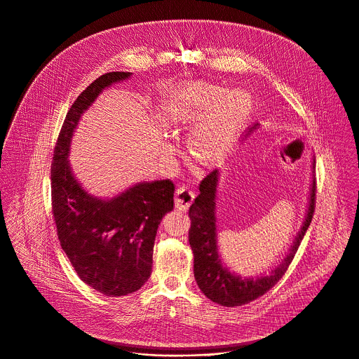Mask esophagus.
<instances>
[{"mask_svg": "<svg viewBox=\"0 0 359 359\" xmlns=\"http://www.w3.org/2000/svg\"><path fill=\"white\" fill-rule=\"evenodd\" d=\"M195 198V194L188 189L187 187H178L175 191V206L180 210H188L192 201Z\"/></svg>", "mask_w": 359, "mask_h": 359, "instance_id": "esophagus-1", "label": "esophagus"}]
</instances>
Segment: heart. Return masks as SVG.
Wrapping results in <instances>:
<instances>
[{
    "label": "heart",
    "instance_id": "1",
    "mask_svg": "<svg viewBox=\"0 0 359 359\" xmlns=\"http://www.w3.org/2000/svg\"><path fill=\"white\" fill-rule=\"evenodd\" d=\"M250 97L238 89L196 81L177 89L164 106V116L180 125H192L187 147L199 161L212 163L226 150L233 133L249 113Z\"/></svg>",
    "mask_w": 359,
    "mask_h": 359
}]
</instances>
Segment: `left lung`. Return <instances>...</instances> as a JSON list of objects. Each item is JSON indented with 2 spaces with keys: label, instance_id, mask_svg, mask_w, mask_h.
<instances>
[{
  "label": "left lung",
  "instance_id": "1",
  "mask_svg": "<svg viewBox=\"0 0 359 359\" xmlns=\"http://www.w3.org/2000/svg\"><path fill=\"white\" fill-rule=\"evenodd\" d=\"M257 128L259 123H256L250 132ZM313 170L315 158H312V181L305 219L297 237L292 241L288 253L280 264L269 271V274L255 277H242L236 271H231L230 267L223 263L219 252L216 196L220 171H212L201 182L199 195L189 208V245L194 250V274L196 284L209 299L223 306H241L262 297L284 276L312 222L316 198V180Z\"/></svg>",
  "mask_w": 359,
  "mask_h": 359
}]
</instances>
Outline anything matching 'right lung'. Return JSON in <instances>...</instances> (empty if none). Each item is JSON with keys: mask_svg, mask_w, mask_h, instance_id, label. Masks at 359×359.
<instances>
[{"mask_svg": "<svg viewBox=\"0 0 359 359\" xmlns=\"http://www.w3.org/2000/svg\"><path fill=\"white\" fill-rule=\"evenodd\" d=\"M130 76L104 74L78 96L51 163L53 215L61 248L81 280L107 297L132 294L149 280L157 229L174 209L170 180L142 181L113 198H99L82 187L69 164L72 136L83 113L103 90Z\"/></svg>", "mask_w": 359, "mask_h": 359, "instance_id": "add662e5", "label": "right lung"}]
</instances>
